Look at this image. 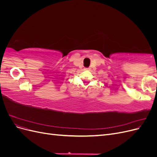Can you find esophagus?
I'll list each match as a JSON object with an SVG mask.
<instances>
[{
	"instance_id": "esophagus-1",
	"label": "esophagus",
	"mask_w": 157,
	"mask_h": 157,
	"mask_svg": "<svg viewBox=\"0 0 157 157\" xmlns=\"http://www.w3.org/2000/svg\"><path fill=\"white\" fill-rule=\"evenodd\" d=\"M84 69L86 70V71H89V70H90V68H85Z\"/></svg>"
}]
</instances>
